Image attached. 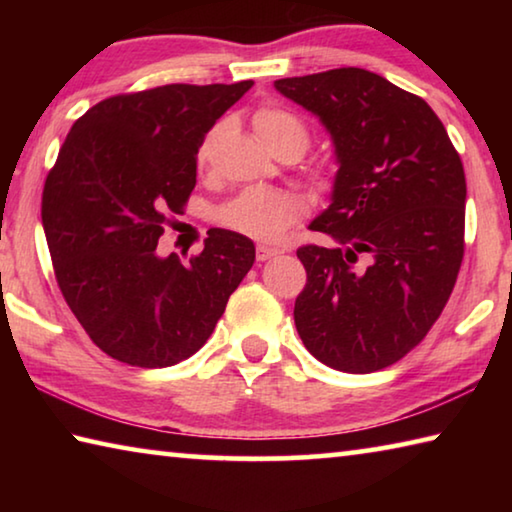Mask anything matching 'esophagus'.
I'll list each match as a JSON object with an SVG mask.
<instances>
[{
    "instance_id": "obj_1",
    "label": "esophagus",
    "mask_w": 512,
    "mask_h": 512,
    "mask_svg": "<svg viewBox=\"0 0 512 512\" xmlns=\"http://www.w3.org/2000/svg\"><path fill=\"white\" fill-rule=\"evenodd\" d=\"M275 255H280V248L264 246V244L257 246V259H259V262H264V259H271V257H275Z\"/></svg>"
}]
</instances>
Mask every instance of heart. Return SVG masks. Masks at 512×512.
<instances>
[{"instance_id": "1", "label": "heart", "mask_w": 512, "mask_h": 512, "mask_svg": "<svg viewBox=\"0 0 512 512\" xmlns=\"http://www.w3.org/2000/svg\"><path fill=\"white\" fill-rule=\"evenodd\" d=\"M253 126L259 140L280 158L296 160L307 151L309 128L305 126V121L287 108L273 106V103L257 108L253 115ZM216 133H219V128H214L203 144L198 146L196 160L201 167L210 158ZM316 176L323 178V169H316ZM302 214H305V203L296 194L273 187H248L221 207L219 221L225 228L235 230L244 237L273 241L293 228L302 219Z\"/></svg>"}]
</instances>
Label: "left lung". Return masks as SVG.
Segmentation results:
<instances>
[{"label":"left lung","instance_id":"left-lung-1","mask_svg":"<svg viewBox=\"0 0 512 512\" xmlns=\"http://www.w3.org/2000/svg\"><path fill=\"white\" fill-rule=\"evenodd\" d=\"M320 117L336 146L332 205L309 225L296 327L325 366H393L443 314L465 253V171L429 103L359 67L275 81Z\"/></svg>","mask_w":512,"mask_h":512}]
</instances>
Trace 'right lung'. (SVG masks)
<instances>
[{"label":"right lung","instance_id":"1","mask_svg":"<svg viewBox=\"0 0 512 512\" xmlns=\"http://www.w3.org/2000/svg\"><path fill=\"white\" fill-rule=\"evenodd\" d=\"M253 88L171 83L115 94L74 121L42 189L56 282L108 357L167 368L210 339L255 244L212 228L189 262L155 253L196 187V153L225 110Z\"/></svg>","mask_w":512,"mask_h":512}]
</instances>
